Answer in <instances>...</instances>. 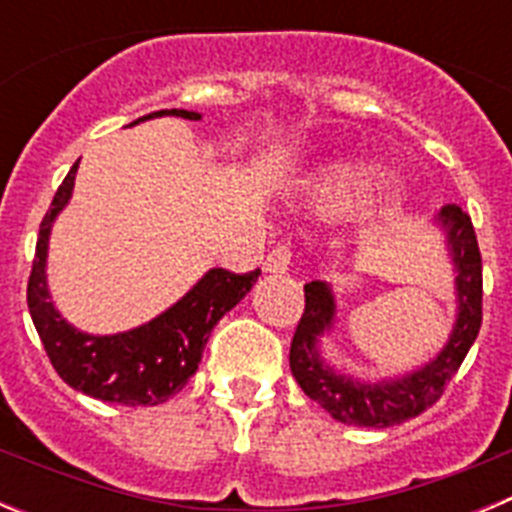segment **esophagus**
Returning a JSON list of instances; mask_svg holds the SVG:
<instances>
[{"mask_svg": "<svg viewBox=\"0 0 512 512\" xmlns=\"http://www.w3.org/2000/svg\"><path fill=\"white\" fill-rule=\"evenodd\" d=\"M289 264H292V251L287 246H277L264 259V271L266 274H284Z\"/></svg>", "mask_w": 512, "mask_h": 512, "instance_id": "obj_1", "label": "esophagus"}]
</instances>
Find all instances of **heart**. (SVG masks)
I'll list each match as a JSON object with an SVG mask.
<instances>
[{"label": "heart", "instance_id": "1", "mask_svg": "<svg viewBox=\"0 0 512 512\" xmlns=\"http://www.w3.org/2000/svg\"><path fill=\"white\" fill-rule=\"evenodd\" d=\"M382 189L384 187L382 182H379V176L369 174V171L338 169L320 176L318 182H312L310 197L320 210L343 212L374 200V197L382 194Z\"/></svg>", "mask_w": 512, "mask_h": 512}]
</instances>
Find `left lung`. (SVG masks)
Instances as JSON below:
<instances>
[{"mask_svg": "<svg viewBox=\"0 0 512 512\" xmlns=\"http://www.w3.org/2000/svg\"><path fill=\"white\" fill-rule=\"evenodd\" d=\"M443 246L454 271V325L436 354L410 372L366 379L325 356L323 341L336 333L338 297L333 284L312 279L305 284V315L289 348V369L310 400L338 423L361 428H390L425 413L459 372L482 325V256L472 220L461 207H443L436 217Z\"/></svg>", "mask_w": 512, "mask_h": 512, "instance_id": "1", "label": "left lung"}]
</instances>
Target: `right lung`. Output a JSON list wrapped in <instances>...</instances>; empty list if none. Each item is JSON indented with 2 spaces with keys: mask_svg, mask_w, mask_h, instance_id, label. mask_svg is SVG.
I'll list each match as a JSON object with an SVG mask.
<instances>
[{
  "mask_svg": "<svg viewBox=\"0 0 512 512\" xmlns=\"http://www.w3.org/2000/svg\"><path fill=\"white\" fill-rule=\"evenodd\" d=\"M153 117L202 120V112L158 110L130 122V128ZM79 161L71 166L53 197L51 210L45 212L40 223L33 274L27 282L30 318L53 369L76 392L130 408L161 405L182 390L187 379L197 372L217 320L251 292L261 271L230 274L225 269H207L187 295L179 297L164 312H158L148 323L110 336L79 330L63 318L48 287V246L53 223L71 202Z\"/></svg>",
  "mask_w": 512,
  "mask_h": 512,
  "instance_id": "1",
  "label": "right lung"
}]
</instances>
